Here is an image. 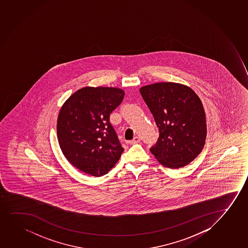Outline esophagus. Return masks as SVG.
<instances>
[{
  "instance_id": "obj_1",
  "label": "esophagus",
  "mask_w": 248,
  "mask_h": 248,
  "mask_svg": "<svg viewBox=\"0 0 248 248\" xmlns=\"http://www.w3.org/2000/svg\"><path fill=\"white\" fill-rule=\"evenodd\" d=\"M140 141V139L137 137V136H135V138L133 139L132 140L129 141V144L134 145V144H137V143H139Z\"/></svg>"
}]
</instances>
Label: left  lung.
Returning a JSON list of instances; mask_svg holds the SVG:
<instances>
[{"label": "left lung", "instance_id": "8db88e82", "mask_svg": "<svg viewBox=\"0 0 248 248\" xmlns=\"http://www.w3.org/2000/svg\"><path fill=\"white\" fill-rule=\"evenodd\" d=\"M154 117L159 138L150 151L164 167L171 169L189 164L205 144V113L200 97L190 87L159 82L140 89Z\"/></svg>", "mask_w": 248, "mask_h": 248}]
</instances>
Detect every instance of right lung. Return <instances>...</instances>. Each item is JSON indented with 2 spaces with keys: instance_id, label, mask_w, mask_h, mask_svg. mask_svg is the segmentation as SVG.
<instances>
[{
  "instance_id": "right-lung-1",
  "label": "right lung",
  "mask_w": 248,
  "mask_h": 248,
  "mask_svg": "<svg viewBox=\"0 0 248 248\" xmlns=\"http://www.w3.org/2000/svg\"><path fill=\"white\" fill-rule=\"evenodd\" d=\"M124 92L115 87H83L63 104L57 120L59 145L75 168L94 177L108 173L124 148L110 124Z\"/></svg>"
}]
</instances>
